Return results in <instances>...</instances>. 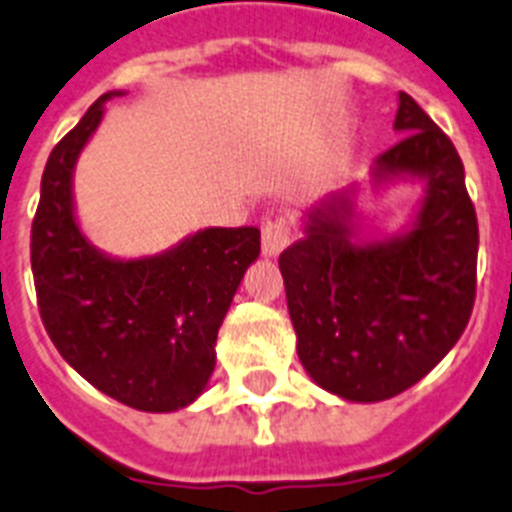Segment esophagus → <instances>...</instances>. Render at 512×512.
Returning <instances> with one entry per match:
<instances>
[{
	"label": "esophagus",
	"instance_id": "esophagus-1",
	"mask_svg": "<svg viewBox=\"0 0 512 512\" xmlns=\"http://www.w3.org/2000/svg\"><path fill=\"white\" fill-rule=\"evenodd\" d=\"M290 238V225L285 220L266 222L264 233H261V251H264L266 259H274V256L285 251L290 246Z\"/></svg>",
	"mask_w": 512,
	"mask_h": 512
}]
</instances>
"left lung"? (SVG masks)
<instances>
[{"label":"left lung","instance_id":"1","mask_svg":"<svg viewBox=\"0 0 512 512\" xmlns=\"http://www.w3.org/2000/svg\"><path fill=\"white\" fill-rule=\"evenodd\" d=\"M401 134L365 183L323 196L303 238L279 256L305 373L344 401L373 404L422 381L464 334L474 308L479 227L464 163L435 121L399 93ZM419 182L396 234L361 225V196Z\"/></svg>","mask_w":512,"mask_h":512}]
</instances>
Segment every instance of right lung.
Segmentation results:
<instances>
[{
  "instance_id": "add662e5",
  "label": "right lung",
  "mask_w": 512,
  "mask_h": 512,
  "mask_svg": "<svg viewBox=\"0 0 512 512\" xmlns=\"http://www.w3.org/2000/svg\"><path fill=\"white\" fill-rule=\"evenodd\" d=\"M100 95L48 155L30 264L43 326L87 383L139 412H178L207 388L217 331L248 266L259 227H204L139 259L100 251L82 233L74 168L106 116Z\"/></svg>"
}]
</instances>
